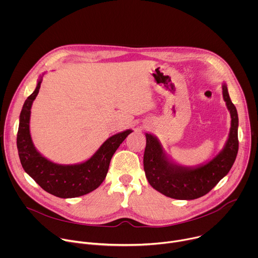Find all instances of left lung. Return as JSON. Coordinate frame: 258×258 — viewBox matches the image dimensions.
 <instances>
[{
	"mask_svg": "<svg viewBox=\"0 0 258 258\" xmlns=\"http://www.w3.org/2000/svg\"><path fill=\"white\" fill-rule=\"evenodd\" d=\"M223 97L231 114L228 140L216 156L197 166H183L174 162L163 150L159 140L146 133L144 170L150 185L161 194L178 200H193L206 195L232 168L239 149V119L226 83Z\"/></svg>",
	"mask_w": 258,
	"mask_h": 258,
	"instance_id": "8db88e82",
	"label": "left lung"
}]
</instances>
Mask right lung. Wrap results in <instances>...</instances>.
Listing matches in <instances>:
<instances>
[{
    "instance_id": "obj_1",
    "label": "right lung",
    "mask_w": 258,
    "mask_h": 258,
    "mask_svg": "<svg viewBox=\"0 0 258 258\" xmlns=\"http://www.w3.org/2000/svg\"><path fill=\"white\" fill-rule=\"evenodd\" d=\"M43 76L40 77L33 93L25 100L19 116L17 149L21 165L42 189L56 197L76 198L89 194L103 182L110 160L133 131L126 130L108 138L87 161L76 164H59L47 159L36 150L29 130L30 109L39 94Z\"/></svg>"
}]
</instances>
